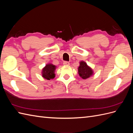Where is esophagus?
Masks as SVG:
<instances>
[{"instance_id": "34e87169", "label": "esophagus", "mask_w": 133, "mask_h": 133, "mask_svg": "<svg viewBox=\"0 0 133 133\" xmlns=\"http://www.w3.org/2000/svg\"><path fill=\"white\" fill-rule=\"evenodd\" d=\"M63 64L64 65H69L70 63H69V62H64L63 63Z\"/></svg>"}]
</instances>
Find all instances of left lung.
<instances>
[{
    "label": "left lung",
    "mask_w": 133,
    "mask_h": 133,
    "mask_svg": "<svg viewBox=\"0 0 133 133\" xmlns=\"http://www.w3.org/2000/svg\"><path fill=\"white\" fill-rule=\"evenodd\" d=\"M78 74L83 79H86L93 74V71L85 62L81 61L78 67Z\"/></svg>",
    "instance_id": "1"
}]
</instances>
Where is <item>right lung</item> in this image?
Wrapping results in <instances>:
<instances>
[{"label": "right lung", "mask_w": 133, "mask_h": 133, "mask_svg": "<svg viewBox=\"0 0 133 133\" xmlns=\"http://www.w3.org/2000/svg\"><path fill=\"white\" fill-rule=\"evenodd\" d=\"M56 66L52 64H48L42 70V76L47 80H50L55 78V70Z\"/></svg>", "instance_id": "1"}]
</instances>
